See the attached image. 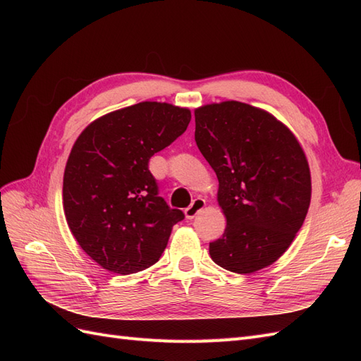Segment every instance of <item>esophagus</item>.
Segmentation results:
<instances>
[{"label":"esophagus","instance_id":"1","mask_svg":"<svg viewBox=\"0 0 361 361\" xmlns=\"http://www.w3.org/2000/svg\"><path fill=\"white\" fill-rule=\"evenodd\" d=\"M204 206H206V202H204V199H195L187 209H185V216L188 218V220H192V218L197 215L200 211H203L204 209Z\"/></svg>","mask_w":361,"mask_h":361}]
</instances>
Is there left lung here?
Instances as JSON below:
<instances>
[{"mask_svg": "<svg viewBox=\"0 0 361 361\" xmlns=\"http://www.w3.org/2000/svg\"><path fill=\"white\" fill-rule=\"evenodd\" d=\"M195 143L218 178L226 215L209 244L216 265L251 274L285 253L312 197L307 158L292 130L262 108L238 101L195 108Z\"/></svg>", "mask_w": 361, "mask_h": 361, "instance_id": "1", "label": "left lung"}]
</instances>
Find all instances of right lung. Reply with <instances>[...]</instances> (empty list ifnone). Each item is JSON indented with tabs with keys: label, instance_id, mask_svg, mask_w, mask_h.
I'll return each instance as SVG.
<instances>
[{
	"label": "right lung",
	"instance_id": "1",
	"mask_svg": "<svg viewBox=\"0 0 361 361\" xmlns=\"http://www.w3.org/2000/svg\"><path fill=\"white\" fill-rule=\"evenodd\" d=\"M190 120L188 108L146 101L93 120L76 138L64 169V215L76 243L104 269L126 276L157 264L183 220L158 195L149 159Z\"/></svg>",
	"mask_w": 361,
	"mask_h": 361
}]
</instances>
